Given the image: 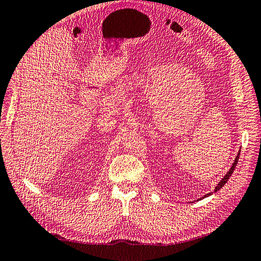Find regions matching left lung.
I'll return each mask as SVG.
<instances>
[{"instance_id":"left-lung-1","label":"left lung","mask_w":261,"mask_h":261,"mask_svg":"<svg viewBox=\"0 0 261 261\" xmlns=\"http://www.w3.org/2000/svg\"><path fill=\"white\" fill-rule=\"evenodd\" d=\"M239 157H240V151H239V154H238V156L236 157V160H234V163L232 164V167L229 168V171L226 173L225 174V176H224L221 181H219V183L217 185V187L215 188V192L216 191H218L219 189H222L223 187H224V185H225V183L228 181V178H229V176L232 175V173L234 172V170H236V166H237V164H238V161H239ZM211 195H213L212 192H209V193H207V195H205L203 196L202 198H206V197H209ZM198 200H200V199H198Z\"/></svg>"}]
</instances>
